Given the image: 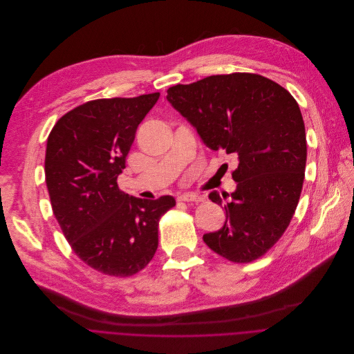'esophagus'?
Instances as JSON below:
<instances>
[{"label":"esophagus","mask_w":354,"mask_h":354,"mask_svg":"<svg viewBox=\"0 0 354 354\" xmlns=\"http://www.w3.org/2000/svg\"><path fill=\"white\" fill-rule=\"evenodd\" d=\"M178 201H184V202H201L203 201L202 195L198 194H192V192H184L178 196Z\"/></svg>","instance_id":"obj_1"}]
</instances>
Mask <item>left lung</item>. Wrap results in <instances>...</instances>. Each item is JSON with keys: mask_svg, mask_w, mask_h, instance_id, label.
<instances>
[{"mask_svg": "<svg viewBox=\"0 0 354 354\" xmlns=\"http://www.w3.org/2000/svg\"><path fill=\"white\" fill-rule=\"evenodd\" d=\"M167 102L207 148L237 159L226 222L203 241L233 262L259 258L288 229L303 188L307 140L297 102L276 82L241 73L176 85ZM209 198L223 202L218 191Z\"/></svg>", "mask_w": 354, "mask_h": 354, "instance_id": "1", "label": "left lung"}]
</instances>
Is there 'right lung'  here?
<instances>
[{"label": "right lung", "instance_id": "add662e5", "mask_svg": "<svg viewBox=\"0 0 354 354\" xmlns=\"http://www.w3.org/2000/svg\"><path fill=\"white\" fill-rule=\"evenodd\" d=\"M160 93L99 99L62 115L47 139L46 184L54 216L74 252L110 276L144 269L158 250V226L171 195L142 199L120 191L117 177L136 128Z\"/></svg>", "mask_w": 354, "mask_h": 354}]
</instances>
